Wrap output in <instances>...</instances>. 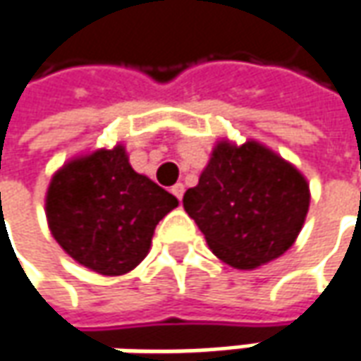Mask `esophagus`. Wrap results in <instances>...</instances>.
Segmentation results:
<instances>
[{
  "label": "esophagus",
  "mask_w": 361,
  "mask_h": 361,
  "mask_svg": "<svg viewBox=\"0 0 361 361\" xmlns=\"http://www.w3.org/2000/svg\"><path fill=\"white\" fill-rule=\"evenodd\" d=\"M183 192H185V185H183V183H176V185L171 188V193H173L178 200H181V197H183Z\"/></svg>",
  "instance_id": "34e87169"
}]
</instances>
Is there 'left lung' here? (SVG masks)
I'll return each mask as SVG.
<instances>
[{
	"label": "left lung",
	"mask_w": 361,
	"mask_h": 361,
	"mask_svg": "<svg viewBox=\"0 0 361 361\" xmlns=\"http://www.w3.org/2000/svg\"><path fill=\"white\" fill-rule=\"evenodd\" d=\"M183 207L221 262L254 269L293 245L307 216L310 185L259 142L221 140L197 185L183 195Z\"/></svg>",
	"instance_id": "left-lung-1"
}]
</instances>
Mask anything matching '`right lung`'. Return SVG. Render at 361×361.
Returning a JSON list of instances; mask_svg holds the SVG:
<instances>
[{
	"label": "right lung",
	"mask_w": 361,
	"mask_h": 361,
	"mask_svg": "<svg viewBox=\"0 0 361 361\" xmlns=\"http://www.w3.org/2000/svg\"><path fill=\"white\" fill-rule=\"evenodd\" d=\"M173 207L178 200L131 168L121 143L69 159L45 195L56 242L102 276H123L137 266L159 219Z\"/></svg>",
	"instance_id": "1"
}]
</instances>
